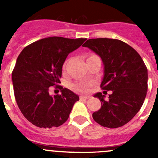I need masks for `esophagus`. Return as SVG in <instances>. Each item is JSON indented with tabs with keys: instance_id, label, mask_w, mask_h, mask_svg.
I'll use <instances>...</instances> for the list:
<instances>
[{
	"instance_id": "esophagus-1",
	"label": "esophagus",
	"mask_w": 158,
	"mask_h": 158,
	"mask_svg": "<svg viewBox=\"0 0 158 158\" xmlns=\"http://www.w3.org/2000/svg\"><path fill=\"white\" fill-rule=\"evenodd\" d=\"M90 98V96H80V100H88V99Z\"/></svg>"
}]
</instances>
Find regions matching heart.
<instances>
[{"label":"heart","instance_id":"heart-1","mask_svg":"<svg viewBox=\"0 0 158 158\" xmlns=\"http://www.w3.org/2000/svg\"><path fill=\"white\" fill-rule=\"evenodd\" d=\"M65 65H64V67H65ZM73 88L75 90H77V91L87 92L88 90H89V87H88V85H75L73 86Z\"/></svg>","mask_w":158,"mask_h":158}]
</instances>
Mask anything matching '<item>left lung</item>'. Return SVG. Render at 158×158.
Returning <instances> with one entry per match:
<instances>
[{
  "label": "left lung",
  "instance_id": "left-lung-1",
  "mask_svg": "<svg viewBox=\"0 0 158 158\" xmlns=\"http://www.w3.org/2000/svg\"><path fill=\"white\" fill-rule=\"evenodd\" d=\"M83 47L101 58L104 70L100 88L111 91L106 100L101 93L94 95L101 102V107L93 113V119L104 127H120L135 117L144 103L147 68L139 53L121 40L90 39Z\"/></svg>",
  "mask_w": 158,
  "mask_h": 158
}]
</instances>
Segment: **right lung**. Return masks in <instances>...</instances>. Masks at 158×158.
Here are the masks:
<instances>
[{
    "label": "right lung",
    "instance_id": "obj_1",
    "mask_svg": "<svg viewBox=\"0 0 158 158\" xmlns=\"http://www.w3.org/2000/svg\"><path fill=\"white\" fill-rule=\"evenodd\" d=\"M86 39L53 36L24 47L19 54L12 73L15 98L19 110L33 125L40 128L58 127L68 119L79 96L62 88V65L69 53ZM51 86L61 94L51 95Z\"/></svg>",
    "mask_w": 158,
    "mask_h": 158
}]
</instances>
